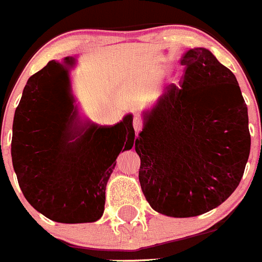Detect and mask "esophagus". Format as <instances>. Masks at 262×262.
Here are the masks:
<instances>
[{
  "label": "esophagus",
  "instance_id": "1",
  "mask_svg": "<svg viewBox=\"0 0 262 262\" xmlns=\"http://www.w3.org/2000/svg\"><path fill=\"white\" fill-rule=\"evenodd\" d=\"M133 128H134V130H136L137 134H138L139 132L142 130V128H143V123H142L141 119L137 118V116H134V119H133Z\"/></svg>",
  "mask_w": 262,
  "mask_h": 262
}]
</instances>
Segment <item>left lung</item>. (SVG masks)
I'll return each instance as SVG.
<instances>
[{
  "instance_id": "obj_1",
  "label": "left lung",
  "mask_w": 262,
  "mask_h": 262,
  "mask_svg": "<svg viewBox=\"0 0 262 262\" xmlns=\"http://www.w3.org/2000/svg\"><path fill=\"white\" fill-rule=\"evenodd\" d=\"M182 85L149 110L136 139L139 183L155 211L202 215L235 190L250 156L247 105L235 75L209 50H188Z\"/></svg>"
}]
</instances>
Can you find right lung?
I'll list each match as a JSON object with an SVG mask.
<instances>
[{
  "mask_svg": "<svg viewBox=\"0 0 262 262\" xmlns=\"http://www.w3.org/2000/svg\"><path fill=\"white\" fill-rule=\"evenodd\" d=\"M77 57L52 60L28 79L12 124L11 157L27 201L65 224L97 222L119 154L134 143L133 115L103 126L82 118L70 70Z\"/></svg>",
  "mask_w": 262,
  "mask_h": 262,
  "instance_id": "right-lung-1",
  "label": "right lung"
}]
</instances>
